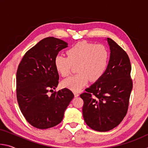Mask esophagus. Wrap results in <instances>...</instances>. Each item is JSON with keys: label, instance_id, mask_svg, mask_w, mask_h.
Segmentation results:
<instances>
[{"label": "esophagus", "instance_id": "34e87169", "mask_svg": "<svg viewBox=\"0 0 148 148\" xmlns=\"http://www.w3.org/2000/svg\"><path fill=\"white\" fill-rule=\"evenodd\" d=\"M74 97H78L79 95V92H77V91H74Z\"/></svg>", "mask_w": 148, "mask_h": 148}]
</instances>
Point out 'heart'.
<instances>
[{"instance_id":"1","label":"heart","mask_w":148,"mask_h":148,"mask_svg":"<svg viewBox=\"0 0 148 148\" xmlns=\"http://www.w3.org/2000/svg\"><path fill=\"white\" fill-rule=\"evenodd\" d=\"M68 57L57 56L55 67L62 76L71 74L73 66L78 73L62 82V86L73 91H79L90 79L95 82L103 76L108 66L110 51L103 44L86 42H78L67 51Z\"/></svg>"}]
</instances>
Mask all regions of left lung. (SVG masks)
I'll use <instances>...</instances> for the list:
<instances>
[{"instance_id":"1","label":"left lung","mask_w":148,"mask_h":148,"mask_svg":"<svg viewBox=\"0 0 148 148\" xmlns=\"http://www.w3.org/2000/svg\"><path fill=\"white\" fill-rule=\"evenodd\" d=\"M110 57L103 76L80 95L85 121L95 131L106 132L117 127L126 116L132 89L128 55L107 38Z\"/></svg>"}]
</instances>
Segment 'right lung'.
I'll list each match as a JSON object with an SVG mask.
<instances>
[{"mask_svg":"<svg viewBox=\"0 0 148 148\" xmlns=\"http://www.w3.org/2000/svg\"><path fill=\"white\" fill-rule=\"evenodd\" d=\"M66 47L68 44L62 40L44 38L26 52L18 66L17 102L25 118L37 129L51 128L60 123L74 97L67 88L53 92L59 78L54 60Z\"/></svg>","mask_w":148,"mask_h":148,"instance_id":"add662e5","label":"right lung"}]
</instances>
